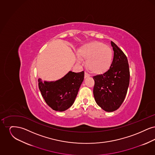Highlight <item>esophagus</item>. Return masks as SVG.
<instances>
[{"mask_svg": "<svg viewBox=\"0 0 155 155\" xmlns=\"http://www.w3.org/2000/svg\"><path fill=\"white\" fill-rule=\"evenodd\" d=\"M90 77V75H89V74H88V73H87V72H85L84 77H85V78H87V77Z\"/></svg>", "mask_w": 155, "mask_h": 155, "instance_id": "34e87169", "label": "esophagus"}]
</instances>
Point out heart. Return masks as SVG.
I'll return each mask as SVG.
<instances>
[{
    "instance_id": "b5f03b06",
    "label": "heart",
    "mask_w": 155,
    "mask_h": 155,
    "mask_svg": "<svg viewBox=\"0 0 155 155\" xmlns=\"http://www.w3.org/2000/svg\"><path fill=\"white\" fill-rule=\"evenodd\" d=\"M77 55L80 59L86 60L85 66L91 72L103 74L110 68L113 53L110 47L99 42H92L80 48Z\"/></svg>"
}]
</instances>
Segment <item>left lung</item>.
<instances>
[{"label": "left lung", "mask_w": 155, "mask_h": 155, "mask_svg": "<svg viewBox=\"0 0 155 155\" xmlns=\"http://www.w3.org/2000/svg\"><path fill=\"white\" fill-rule=\"evenodd\" d=\"M112 64L103 74L93 77L95 81L94 96L103 110L111 112L117 110L125 99L130 83V69L127 56L113 42Z\"/></svg>", "instance_id": "obj_1"}]
</instances>
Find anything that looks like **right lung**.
Listing matches in <instances>:
<instances>
[{
  "label": "right lung",
  "instance_id": "right-lung-1",
  "mask_svg": "<svg viewBox=\"0 0 155 155\" xmlns=\"http://www.w3.org/2000/svg\"><path fill=\"white\" fill-rule=\"evenodd\" d=\"M84 71H69L61 79L54 82H43L38 79V87L45 102L53 110L63 111L74 103L84 80Z\"/></svg>",
  "mask_w": 155,
  "mask_h": 155
}]
</instances>
